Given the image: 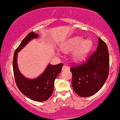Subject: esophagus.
I'll list each match as a JSON object with an SVG mask.
<instances>
[{
  "mask_svg": "<svg viewBox=\"0 0 120 120\" xmlns=\"http://www.w3.org/2000/svg\"><path fill=\"white\" fill-rule=\"evenodd\" d=\"M62 70H69V67L66 65H64L62 67Z\"/></svg>",
  "mask_w": 120,
  "mask_h": 120,
  "instance_id": "esophagus-1",
  "label": "esophagus"
}]
</instances>
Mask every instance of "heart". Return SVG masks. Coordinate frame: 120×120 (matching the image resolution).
<instances>
[{
    "label": "heart",
    "mask_w": 120,
    "mask_h": 120,
    "mask_svg": "<svg viewBox=\"0 0 120 120\" xmlns=\"http://www.w3.org/2000/svg\"><path fill=\"white\" fill-rule=\"evenodd\" d=\"M93 42L90 39L83 40L81 37L76 36L72 37L61 44V48L65 50H70L74 49L72 56L76 61L84 60L91 50Z\"/></svg>",
    "instance_id": "obj_1"
}]
</instances>
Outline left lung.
<instances>
[{"mask_svg": "<svg viewBox=\"0 0 120 120\" xmlns=\"http://www.w3.org/2000/svg\"><path fill=\"white\" fill-rule=\"evenodd\" d=\"M109 69V55L107 45L98 38V46L86 62L71 67L72 86L82 97L93 96L106 81Z\"/></svg>", "mask_w": 120, "mask_h": 120, "instance_id": "8db88e82", "label": "left lung"}]
</instances>
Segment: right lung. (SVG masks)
Listing matches in <instances>:
<instances>
[{
    "label": "right lung",
    "mask_w": 120,
    "mask_h": 120,
    "mask_svg": "<svg viewBox=\"0 0 120 120\" xmlns=\"http://www.w3.org/2000/svg\"><path fill=\"white\" fill-rule=\"evenodd\" d=\"M38 35L31 32L26 36L15 51L13 58V71L15 80L19 90L24 96L37 101L47 100L52 96L54 88V82L63 67L62 64L48 65L39 77L36 79H27L21 74L17 66V53L31 40L37 38Z\"/></svg>",
    "instance_id": "1"
}]
</instances>
